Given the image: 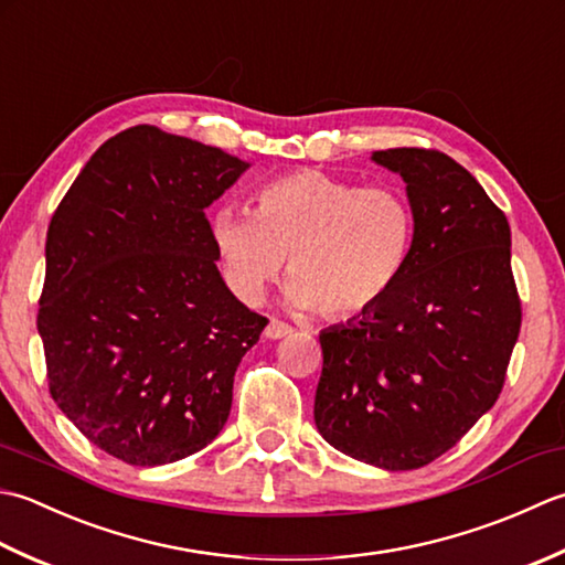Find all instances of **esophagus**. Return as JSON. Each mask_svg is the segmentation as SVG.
Returning <instances> with one entry per match:
<instances>
[{"mask_svg": "<svg viewBox=\"0 0 565 565\" xmlns=\"http://www.w3.org/2000/svg\"><path fill=\"white\" fill-rule=\"evenodd\" d=\"M290 333H292V327L285 324V321H280V319L268 321V327H266L268 339H285V337H290Z\"/></svg>", "mask_w": 565, "mask_h": 565, "instance_id": "34e87169", "label": "esophagus"}]
</instances>
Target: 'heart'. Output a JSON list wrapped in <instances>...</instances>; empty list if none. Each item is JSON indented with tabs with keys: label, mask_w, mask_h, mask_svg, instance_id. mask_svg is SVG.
Segmentation results:
<instances>
[{
	"label": "heart",
	"mask_w": 565,
	"mask_h": 565,
	"mask_svg": "<svg viewBox=\"0 0 565 565\" xmlns=\"http://www.w3.org/2000/svg\"><path fill=\"white\" fill-rule=\"evenodd\" d=\"M414 218L390 188H359L321 170L266 182L253 212L232 206L212 218L228 285L248 305L290 260V302L333 321L363 317L393 292L409 256Z\"/></svg>",
	"instance_id": "heart-1"
}]
</instances>
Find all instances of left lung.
<instances>
[{"instance_id":"left-lung-1","label":"left lung","mask_w":565,"mask_h":565,"mask_svg":"<svg viewBox=\"0 0 565 565\" xmlns=\"http://www.w3.org/2000/svg\"><path fill=\"white\" fill-rule=\"evenodd\" d=\"M373 160L407 182L414 238L373 312L319 333V434L363 463L414 470L498 402L522 327L510 224L470 172L434 148Z\"/></svg>"}]
</instances>
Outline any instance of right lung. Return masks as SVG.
Listing matches in <instances>:
<instances>
[{
  "label": "right lung",
  "instance_id": "right-lung-1",
  "mask_svg": "<svg viewBox=\"0 0 565 565\" xmlns=\"http://www.w3.org/2000/svg\"><path fill=\"white\" fill-rule=\"evenodd\" d=\"M246 168L131 126L97 148L51 218L36 317L51 397L124 463L163 466L212 444L268 324L218 275L204 214Z\"/></svg>",
  "mask_w": 565,
  "mask_h": 565
}]
</instances>
